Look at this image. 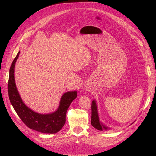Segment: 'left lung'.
<instances>
[{
  "mask_svg": "<svg viewBox=\"0 0 156 156\" xmlns=\"http://www.w3.org/2000/svg\"><path fill=\"white\" fill-rule=\"evenodd\" d=\"M91 110H92V116H91V124L92 126L95 127L96 129L100 131H103V129L107 130L108 127L103 125L100 121L99 119L97 104L95 100H93L91 105Z\"/></svg>",
  "mask_w": 156,
  "mask_h": 156,
  "instance_id": "1",
  "label": "left lung"
}]
</instances>
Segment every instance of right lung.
<instances>
[{"label":"right lung","mask_w":156,"mask_h":156,"mask_svg":"<svg viewBox=\"0 0 156 156\" xmlns=\"http://www.w3.org/2000/svg\"><path fill=\"white\" fill-rule=\"evenodd\" d=\"M20 51L13 60L9 72L8 96L17 115L27 127L43 133H56L64 126L66 115L72 102L77 97V91L67 92L61 98L58 109L50 114H40L28 107L20 96L14 78V68Z\"/></svg>","instance_id":"obj_1"}]
</instances>
